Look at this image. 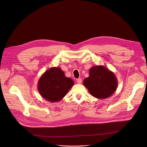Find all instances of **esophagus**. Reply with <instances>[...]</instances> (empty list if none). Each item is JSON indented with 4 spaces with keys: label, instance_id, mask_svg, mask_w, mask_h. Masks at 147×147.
<instances>
[{
    "label": "esophagus",
    "instance_id": "esophagus-1",
    "mask_svg": "<svg viewBox=\"0 0 147 147\" xmlns=\"http://www.w3.org/2000/svg\"><path fill=\"white\" fill-rule=\"evenodd\" d=\"M76 82H77V84H81V82H82V79L81 78H78Z\"/></svg>",
    "mask_w": 147,
    "mask_h": 147
}]
</instances>
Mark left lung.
Masks as SVG:
<instances>
[{"label":"left lung","mask_w":147,"mask_h":147,"mask_svg":"<svg viewBox=\"0 0 147 147\" xmlns=\"http://www.w3.org/2000/svg\"><path fill=\"white\" fill-rule=\"evenodd\" d=\"M83 84L95 98L106 99L116 91L117 80L113 72L99 65L90 69L89 77L84 79Z\"/></svg>","instance_id":"obj_1"}]
</instances>
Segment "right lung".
Listing matches in <instances>:
<instances>
[{"label":"right lung","instance_id":"right-lung-1","mask_svg":"<svg viewBox=\"0 0 147 147\" xmlns=\"http://www.w3.org/2000/svg\"><path fill=\"white\" fill-rule=\"evenodd\" d=\"M73 80L66 77L60 67H51L38 80V90L41 96L51 102L60 101L74 85Z\"/></svg>","mask_w":147,"mask_h":147}]
</instances>
